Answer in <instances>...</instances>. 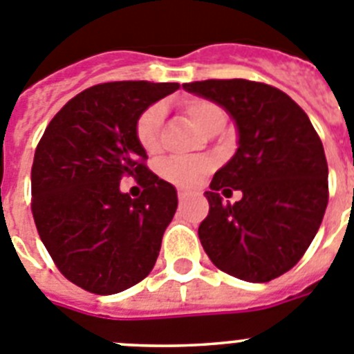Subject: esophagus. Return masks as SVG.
Returning <instances> with one entry per match:
<instances>
[{
  "instance_id": "1",
  "label": "esophagus",
  "mask_w": 354,
  "mask_h": 354,
  "mask_svg": "<svg viewBox=\"0 0 354 354\" xmlns=\"http://www.w3.org/2000/svg\"><path fill=\"white\" fill-rule=\"evenodd\" d=\"M189 196H190V194L189 192H187V190H178V199H180V203H185V201H187V199H189Z\"/></svg>"
}]
</instances>
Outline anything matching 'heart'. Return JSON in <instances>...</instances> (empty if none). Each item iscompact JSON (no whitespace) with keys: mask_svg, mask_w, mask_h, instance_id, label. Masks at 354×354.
Wrapping results in <instances>:
<instances>
[{"mask_svg":"<svg viewBox=\"0 0 354 354\" xmlns=\"http://www.w3.org/2000/svg\"><path fill=\"white\" fill-rule=\"evenodd\" d=\"M183 111L199 132H205L215 122L224 120V113L221 107L208 100L185 102ZM162 122H164V106L162 104L149 106L148 109L139 114L138 122H136V138L148 153H153L158 149ZM209 169H212V162L206 158H169L162 165V174L171 183L180 185V187H192Z\"/></svg>","mask_w":354,"mask_h":354,"instance_id":"1","label":"heart"}]
</instances>
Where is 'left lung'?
I'll list each match as a JSON object with an SVG mask.
<instances>
[{
    "label": "left lung",
    "instance_id": "1",
    "mask_svg": "<svg viewBox=\"0 0 354 354\" xmlns=\"http://www.w3.org/2000/svg\"><path fill=\"white\" fill-rule=\"evenodd\" d=\"M183 88L224 107L238 130L236 153L205 192L209 213L199 225L201 245L216 268L236 279H277L301 259L323 221V142L305 111L270 84L208 79ZM227 186L244 194L234 205L218 194Z\"/></svg>",
    "mask_w": 354,
    "mask_h": 354
}]
</instances>
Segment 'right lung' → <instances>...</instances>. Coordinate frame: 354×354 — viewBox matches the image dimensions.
Here are the masks:
<instances>
[{
  "label": "right lung",
  "instance_id": "obj_1",
  "mask_svg": "<svg viewBox=\"0 0 354 354\" xmlns=\"http://www.w3.org/2000/svg\"><path fill=\"white\" fill-rule=\"evenodd\" d=\"M178 82L120 81L91 86L50 120L31 167V212L59 272L95 295L141 282L155 266L176 189L145 165L139 114L174 93ZM132 176L138 200L119 190Z\"/></svg>",
  "mask_w": 354,
  "mask_h": 354
}]
</instances>
